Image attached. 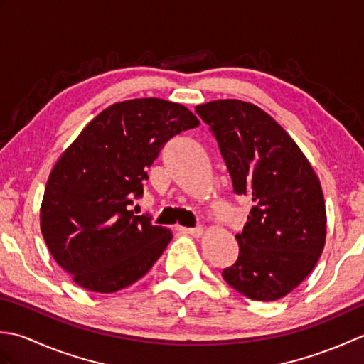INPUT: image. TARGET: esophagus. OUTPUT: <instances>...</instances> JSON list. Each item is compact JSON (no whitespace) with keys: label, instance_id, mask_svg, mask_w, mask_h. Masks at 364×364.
Instances as JSON below:
<instances>
[{"label":"esophagus","instance_id":"1","mask_svg":"<svg viewBox=\"0 0 364 364\" xmlns=\"http://www.w3.org/2000/svg\"><path fill=\"white\" fill-rule=\"evenodd\" d=\"M180 231H183L184 235H191V236H194V237H200V236L203 235V227H196V228H184V227H181Z\"/></svg>","mask_w":364,"mask_h":364}]
</instances>
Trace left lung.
<instances>
[{"label":"left lung","instance_id":"8db88e82","mask_svg":"<svg viewBox=\"0 0 364 364\" xmlns=\"http://www.w3.org/2000/svg\"><path fill=\"white\" fill-rule=\"evenodd\" d=\"M219 144L236 196L252 200L239 257L222 270L252 300L284 297L314 269L326 245L327 214L319 178L299 145L261 107L241 100L198 105Z\"/></svg>","mask_w":364,"mask_h":364}]
</instances>
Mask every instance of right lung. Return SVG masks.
<instances>
[{"instance_id": "right-lung-1", "label": "right lung", "mask_w": 364, "mask_h": 364, "mask_svg": "<svg viewBox=\"0 0 364 364\" xmlns=\"http://www.w3.org/2000/svg\"><path fill=\"white\" fill-rule=\"evenodd\" d=\"M198 123L183 105L127 100L100 112L60 154L45 186L41 230L76 284L115 292L158 261L172 231L128 206L142 197L146 168L168 139Z\"/></svg>"}]
</instances>
